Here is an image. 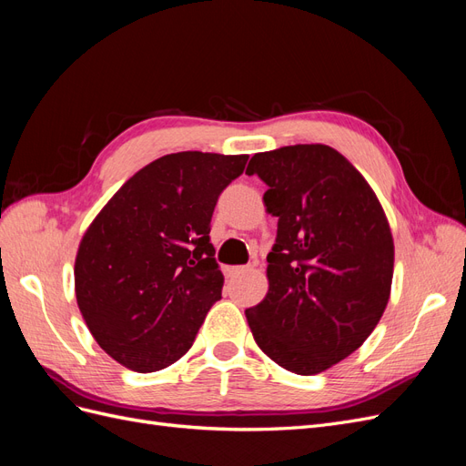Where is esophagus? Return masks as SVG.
Returning <instances> with one entry per match:
<instances>
[{"instance_id":"obj_1","label":"esophagus","mask_w":466,"mask_h":466,"mask_svg":"<svg viewBox=\"0 0 466 466\" xmlns=\"http://www.w3.org/2000/svg\"><path fill=\"white\" fill-rule=\"evenodd\" d=\"M247 270H248V266H228V268H225V276H228V278H235V276L243 274V272H247Z\"/></svg>"}]
</instances>
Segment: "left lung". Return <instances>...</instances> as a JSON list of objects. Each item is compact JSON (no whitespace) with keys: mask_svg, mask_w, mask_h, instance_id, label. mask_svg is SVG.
Returning a JSON list of instances; mask_svg holds the SVG:
<instances>
[{"mask_svg":"<svg viewBox=\"0 0 466 466\" xmlns=\"http://www.w3.org/2000/svg\"><path fill=\"white\" fill-rule=\"evenodd\" d=\"M247 175L266 182L278 218L266 298L245 311L264 354L315 375L356 351L383 317L394 245L375 192L344 155L322 144L257 153Z\"/></svg>","mask_w":466,"mask_h":466,"instance_id":"obj_1","label":"left lung"}]
</instances>
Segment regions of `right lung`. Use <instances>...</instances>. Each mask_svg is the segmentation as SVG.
I'll use <instances>...</instances> for the list:
<instances>
[{
  "instance_id": "add662e5",
  "label": "right lung",
  "mask_w": 466,
  "mask_h": 466,
  "mask_svg": "<svg viewBox=\"0 0 466 466\" xmlns=\"http://www.w3.org/2000/svg\"><path fill=\"white\" fill-rule=\"evenodd\" d=\"M247 159L202 151L155 159L124 182L83 235L79 311L96 344L124 368L151 373L180 360L221 299L209 223Z\"/></svg>"
}]
</instances>
